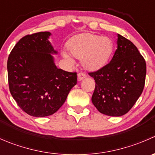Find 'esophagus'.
I'll return each mask as SVG.
<instances>
[{
  "instance_id": "34e87169",
  "label": "esophagus",
  "mask_w": 155,
  "mask_h": 155,
  "mask_svg": "<svg viewBox=\"0 0 155 155\" xmlns=\"http://www.w3.org/2000/svg\"><path fill=\"white\" fill-rule=\"evenodd\" d=\"M87 77V75L85 74V73H82V72H80V73H78V80L81 81L83 79Z\"/></svg>"
}]
</instances>
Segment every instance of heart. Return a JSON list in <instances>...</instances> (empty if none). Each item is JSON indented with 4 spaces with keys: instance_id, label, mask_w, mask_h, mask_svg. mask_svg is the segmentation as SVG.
<instances>
[{
    "instance_id": "b5f03b06",
    "label": "heart",
    "mask_w": 155,
    "mask_h": 155,
    "mask_svg": "<svg viewBox=\"0 0 155 155\" xmlns=\"http://www.w3.org/2000/svg\"><path fill=\"white\" fill-rule=\"evenodd\" d=\"M68 48L76 58H82V64L88 70H95L104 67L113 51V43L107 37L92 34H82L70 40ZM64 56L70 62L73 59L64 52Z\"/></svg>"
}]
</instances>
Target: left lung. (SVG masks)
<instances>
[{
    "label": "left lung",
    "instance_id": "1",
    "mask_svg": "<svg viewBox=\"0 0 155 155\" xmlns=\"http://www.w3.org/2000/svg\"><path fill=\"white\" fill-rule=\"evenodd\" d=\"M118 48L112 60L88 74L95 80L91 101L101 113L121 116L134 107L145 86L146 64L137 46L118 34Z\"/></svg>",
    "mask_w": 155,
    "mask_h": 155
}]
</instances>
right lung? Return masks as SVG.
<instances>
[{"label":"right lung","mask_w":155,"mask_h":155,"mask_svg":"<svg viewBox=\"0 0 155 155\" xmlns=\"http://www.w3.org/2000/svg\"><path fill=\"white\" fill-rule=\"evenodd\" d=\"M48 31L28 34L15 45L7 60L9 88L18 106L28 115L45 117L57 112L77 83L76 72L56 68L57 53Z\"/></svg>","instance_id":"obj_1"}]
</instances>
